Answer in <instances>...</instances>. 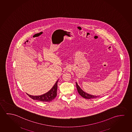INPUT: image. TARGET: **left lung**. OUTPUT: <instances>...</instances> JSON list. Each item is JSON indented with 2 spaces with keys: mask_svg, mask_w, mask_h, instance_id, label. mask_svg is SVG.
I'll return each instance as SVG.
<instances>
[{
  "mask_svg": "<svg viewBox=\"0 0 132 132\" xmlns=\"http://www.w3.org/2000/svg\"><path fill=\"white\" fill-rule=\"evenodd\" d=\"M76 87H77V90L78 93H79V95H81L82 97L85 98V99H92V98H95L98 97L99 96H95V95H89L87 93H85L82 89H80V88L79 87V86L78 85L77 83H76Z\"/></svg>",
  "mask_w": 132,
  "mask_h": 132,
  "instance_id": "obj_1",
  "label": "left lung"
}]
</instances>
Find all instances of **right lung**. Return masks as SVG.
<instances>
[{
	"instance_id": "add662e5",
	"label": "right lung",
	"mask_w": 132,
	"mask_h": 132,
	"mask_svg": "<svg viewBox=\"0 0 132 132\" xmlns=\"http://www.w3.org/2000/svg\"><path fill=\"white\" fill-rule=\"evenodd\" d=\"M57 82H56L54 85L51 89V90L43 95L39 96H32L27 94L30 97L35 100H37L43 102H50L54 99L57 96Z\"/></svg>"
}]
</instances>
